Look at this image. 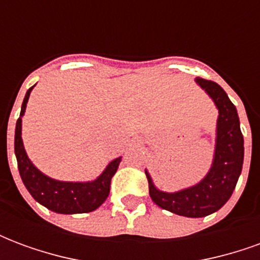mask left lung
Instances as JSON below:
<instances>
[{"label":"left lung","mask_w":260,"mask_h":260,"mask_svg":"<svg viewBox=\"0 0 260 260\" xmlns=\"http://www.w3.org/2000/svg\"><path fill=\"white\" fill-rule=\"evenodd\" d=\"M196 82L210 94L218 108L217 141L213 167L206 178L198 185L175 193L156 189L152 178L146 173L152 201L164 210L185 217H205L223 207L233 195L244 163V136L237 108L223 87L216 82L203 78H196Z\"/></svg>","instance_id":"obj_1"}]
</instances>
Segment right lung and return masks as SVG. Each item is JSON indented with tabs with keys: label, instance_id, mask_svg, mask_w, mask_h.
<instances>
[{
	"label": "right lung",
	"instance_id": "right-lung-1",
	"mask_svg": "<svg viewBox=\"0 0 260 260\" xmlns=\"http://www.w3.org/2000/svg\"><path fill=\"white\" fill-rule=\"evenodd\" d=\"M31 89L33 87L27 90L23 99L20 117L16 121V128H15V154L18 160L20 178L23 181L26 189L30 192V195L39 203H42L48 210H53L55 213L75 214V213H89L96 210L107 199L111 178L118 169L121 157L115 158L108 164L107 169L104 170V173L96 181L86 184L61 182L42 174L26 156L22 136H20L22 115L25 113L26 103L29 100Z\"/></svg>",
	"mask_w": 260,
	"mask_h": 260
}]
</instances>
